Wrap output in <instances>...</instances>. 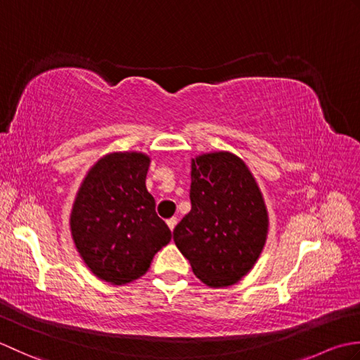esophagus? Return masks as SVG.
Segmentation results:
<instances>
[{
	"mask_svg": "<svg viewBox=\"0 0 360 360\" xmlns=\"http://www.w3.org/2000/svg\"><path fill=\"white\" fill-rule=\"evenodd\" d=\"M176 223H178V219H176L174 217L170 218V219H167V226L170 227V231H173V229L176 227Z\"/></svg>",
	"mask_w": 360,
	"mask_h": 360,
	"instance_id": "34e87169",
	"label": "esophagus"
}]
</instances>
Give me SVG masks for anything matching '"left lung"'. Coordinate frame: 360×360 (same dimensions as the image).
<instances>
[{
    "label": "left lung",
    "instance_id": "1",
    "mask_svg": "<svg viewBox=\"0 0 360 360\" xmlns=\"http://www.w3.org/2000/svg\"><path fill=\"white\" fill-rule=\"evenodd\" d=\"M190 201L192 210L173 231L174 244L205 285H235L257 263L269 227L254 174L233 153L196 156Z\"/></svg>",
    "mask_w": 360,
    "mask_h": 360
}]
</instances>
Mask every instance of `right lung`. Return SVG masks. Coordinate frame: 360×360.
<instances>
[{
  "label": "right lung",
  "instance_id": "right-lung-1",
  "mask_svg": "<svg viewBox=\"0 0 360 360\" xmlns=\"http://www.w3.org/2000/svg\"><path fill=\"white\" fill-rule=\"evenodd\" d=\"M148 167L143 153H110L89 168L72 204L75 248L89 271L111 285L142 277L172 240L145 187Z\"/></svg>",
  "mask_w": 360,
  "mask_h": 360
}]
</instances>
